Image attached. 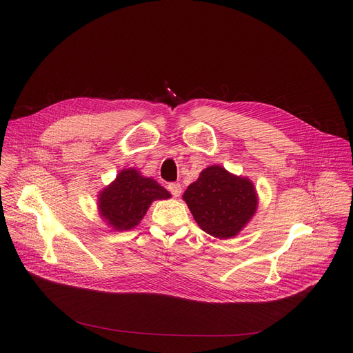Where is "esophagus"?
I'll return each instance as SVG.
<instances>
[{
  "instance_id": "1",
  "label": "esophagus",
  "mask_w": 353,
  "mask_h": 353,
  "mask_svg": "<svg viewBox=\"0 0 353 353\" xmlns=\"http://www.w3.org/2000/svg\"><path fill=\"white\" fill-rule=\"evenodd\" d=\"M167 189H169V192H170L174 197H179L180 193H181V184H180V183H170L169 186H167Z\"/></svg>"
}]
</instances>
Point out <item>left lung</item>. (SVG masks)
<instances>
[{
    "mask_svg": "<svg viewBox=\"0 0 353 353\" xmlns=\"http://www.w3.org/2000/svg\"><path fill=\"white\" fill-rule=\"evenodd\" d=\"M183 200L200 229L217 239L237 236L257 209L253 183L220 165H209L203 170L184 192Z\"/></svg>",
    "mask_w": 353,
    "mask_h": 353,
    "instance_id": "obj_1",
    "label": "left lung"
}]
</instances>
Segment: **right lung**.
Returning <instances> with one entry per match:
<instances>
[{
	"instance_id": "obj_1",
	"label": "right lung",
	"mask_w": 353,
	"mask_h": 353,
	"mask_svg": "<svg viewBox=\"0 0 353 353\" xmlns=\"http://www.w3.org/2000/svg\"><path fill=\"white\" fill-rule=\"evenodd\" d=\"M172 194L152 179L143 177L136 169H123L116 180L99 194L100 216L114 230L136 228L154 200Z\"/></svg>"
}]
</instances>
